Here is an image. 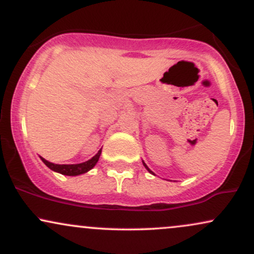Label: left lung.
<instances>
[{"instance_id":"8db88e82","label":"left lung","mask_w":254,"mask_h":254,"mask_svg":"<svg viewBox=\"0 0 254 254\" xmlns=\"http://www.w3.org/2000/svg\"><path fill=\"white\" fill-rule=\"evenodd\" d=\"M143 165H144V167H145V168H147V170H148V171H149V172H150V173H151V174H154V173H153V172H151V171H150V170H149V168H148V167H147V165H145V164H144V162H143Z\"/></svg>"}]
</instances>
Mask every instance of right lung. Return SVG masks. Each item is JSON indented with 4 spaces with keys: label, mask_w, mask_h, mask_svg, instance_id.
Wrapping results in <instances>:
<instances>
[{
    "label": "right lung",
    "mask_w": 254,
    "mask_h": 254,
    "mask_svg": "<svg viewBox=\"0 0 254 254\" xmlns=\"http://www.w3.org/2000/svg\"><path fill=\"white\" fill-rule=\"evenodd\" d=\"M100 154H101V150H99L97 155L93 156L92 159L88 160V161L83 162V164H77V165H55L52 164V162L46 161V160L43 159V157H40V159H42L44 164L48 166V167L52 171L58 172V173L64 174V176H78V174L86 173V172L92 170V168L95 166V164L98 162L99 157H100Z\"/></svg>",
    "instance_id": "right-lung-1"
}]
</instances>
